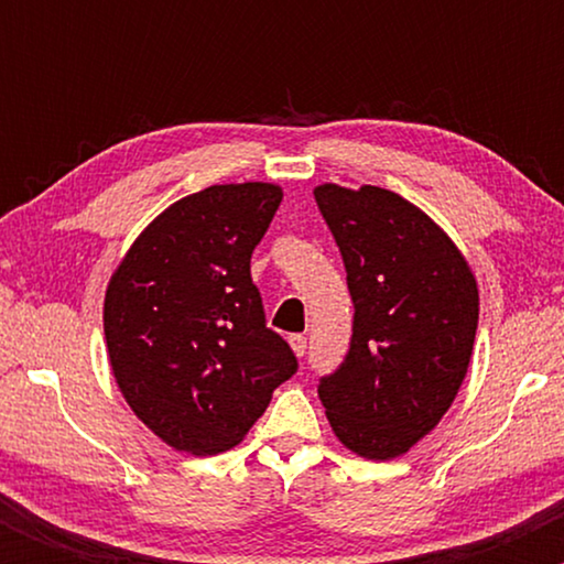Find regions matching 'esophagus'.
<instances>
[{
  "label": "esophagus",
  "mask_w": 564,
  "mask_h": 564,
  "mask_svg": "<svg viewBox=\"0 0 564 564\" xmlns=\"http://www.w3.org/2000/svg\"><path fill=\"white\" fill-rule=\"evenodd\" d=\"M289 345L296 352V358H304V352H307V336H304V334H291L289 336Z\"/></svg>",
  "instance_id": "34e87169"
}]
</instances>
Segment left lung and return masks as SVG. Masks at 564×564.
I'll use <instances>...</instances> for the list:
<instances>
[{"label": "left lung", "instance_id": "obj_1", "mask_svg": "<svg viewBox=\"0 0 564 564\" xmlns=\"http://www.w3.org/2000/svg\"><path fill=\"white\" fill-rule=\"evenodd\" d=\"M347 270L352 339L318 394L336 437L366 458L400 456L448 411L467 377L480 296L451 238L384 187H315Z\"/></svg>", "mask_w": 564, "mask_h": 564}]
</instances>
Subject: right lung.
<instances>
[{"instance_id": "obj_1", "label": "right lung", "mask_w": 564, "mask_h": 564, "mask_svg": "<svg viewBox=\"0 0 564 564\" xmlns=\"http://www.w3.org/2000/svg\"><path fill=\"white\" fill-rule=\"evenodd\" d=\"M281 198L268 183L185 196L148 225L108 283L113 377L172 448L212 456L241 443L300 368L251 281V251Z\"/></svg>"}]
</instances>
